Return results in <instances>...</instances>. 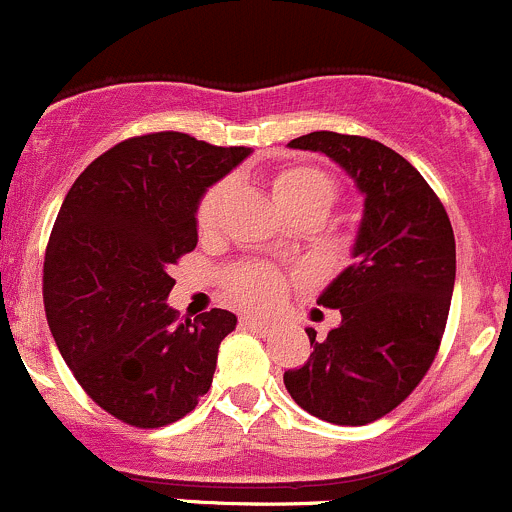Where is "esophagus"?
I'll use <instances>...</instances> for the list:
<instances>
[{
	"mask_svg": "<svg viewBox=\"0 0 512 512\" xmlns=\"http://www.w3.org/2000/svg\"><path fill=\"white\" fill-rule=\"evenodd\" d=\"M241 326L249 328V331H254V333H263V336H266V333H271L273 323H271V321H266V318L244 316V318H241Z\"/></svg>",
	"mask_w": 512,
	"mask_h": 512,
	"instance_id": "1",
	"label": "esophagus"
}]
</instances>
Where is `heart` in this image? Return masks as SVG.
Masks as SVG:
<instances>
[{
  "mask_svg": "<svg viewBox=\"0 0 512 512\" xmlns=\"http://www.w3.org/2000/svg\"><path fill=\"white\" fill-rule=\"evenodd\" d=\"M271 191L276 204L281 206L288 219L301 214H313L326 219L328 211L338 201V186L326 171L313 166L293 164L278 171L271 181ZM231 186L226 181L214 184L196 206V231L201 236H214L221 224V214L229 201ZM286 291V276L278 268L266 263H239L226 273V293L231 301L249 308H263L276 303Z\"/></svg>",
  "mask_w": 512,
  "mask_h": 512,
  "instance_id": "b5f03b06",
  "label": "heart"
}]
</instances>
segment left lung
<instances>
[{"instance_id": "1", "label": "left lung", "mask_w": 512, "mask_h": 512, "mask_svg": "<svg viewBox=\"0 0 512 512\" xmlns=\"http://www.w3.org/2000/svg\"><path fill=\"white\" fill-rule=\"evenodd\" d=\"M291 149L321 151L363 194L353 263L318 303L341 311L323 341L306 328L311 358L283 373L293 401L321 421L366 426L401 406L438 353L455 283V239L443 204L381 141L311 131Z\"/></svg>"}]
</instances>
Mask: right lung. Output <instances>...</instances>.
Returning <instances> with one entry per match:
<instances>
[{
  "label": "right lung",
  "mask_w": 512,
  "mask_h": 512,
  "mask_svg": "<svg viewBox=\"0 0 512 512\" xmlns=\"http://www.w3.org/2000/svg\"><path fill=\"white\" fill-rule=\"evenodd\" d=\"M251 149L181 131L131 136L91 161L59 209L44 256V308L86 396L119 421L161 428L211 388L236 316L179 321L169 268L196 249V206Z\"/></svg>",
  "instance_id": "add662e5"
}]
</instances>
